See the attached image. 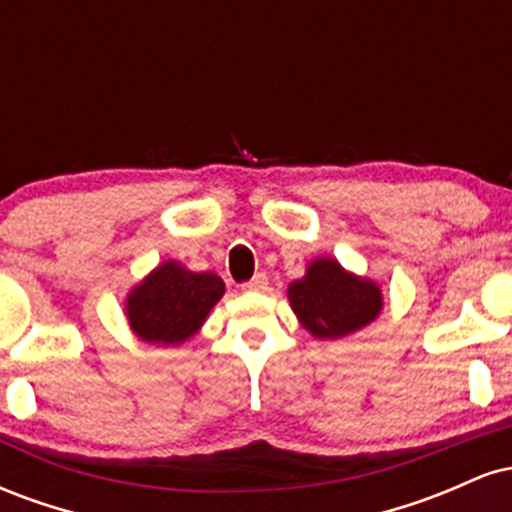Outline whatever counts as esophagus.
I'll use <instances>...</instances> for the list:
<instances>
[{"label": "esophagus", "instance_id": "esophagus-1", "mask_svg": "<svg viewBox=\"0 0 512 512\" xmlns=\"http://www.w3.org/2000/svg\"><path fill=\"white\" fill-rule=\"evenodd\" d=\"M267 284H269V279H267V274H255L252 276L250 281H245L243 284V291H264L267 289Z\"/></svg>", "mask_w": 512, "mask_h": 512}]
</instances>
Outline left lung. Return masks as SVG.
<instances>
[{"label":"left lung","instance_id":"8db88e82","mask_svg":"<svg viewBox=\"0 0 512 512\" xmlns=\"http://www.w3.org/2000/svg\"><path fill=\"white\" fill-rule=\"evenodd\" d=\"M289 303L301 325L317 339H339L363 330L383 310V291L332 257H317L303 279L289 286Z\"/></svg>","mask_w":512,"mask_h":512}]
</instances>
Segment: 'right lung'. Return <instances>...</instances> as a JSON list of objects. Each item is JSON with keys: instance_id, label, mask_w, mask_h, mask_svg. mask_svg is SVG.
<instances>
[{"instance_id": "right-lung-1", "label": "right lung", "mask_w": 512, "mask_h": 512, "mask_svg": "<svg viewBox=\"0 0 512 512\" xmlns=\"http://www.w3.org/2000/svg\"><path fill=\"white\" fill-rule=\"evenodd\" d=\"M221 276L190 272L180 262H163L127 296L129 327L142 342L175 346L190 339L221 301Z\"/></svg>"}]
</instances>
